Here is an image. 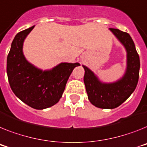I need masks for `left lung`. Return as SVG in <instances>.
<instances>
[{
  "label": "left lung",
  "instance_id": "obj_1",
  "mask_svg": "<svg viewBox=\"0 0 147 147\" xmlns=\"http://www.w3.org/2000/svg\"><path fill=\"white\" fill-rule=\"evenodd\" d=\"M125 47L127 53V66L125 74L113 83H103L87 66L84 69V82L87 96L91 104L99 108H117L130 96L137 87L139 78L140 58L135 45L129 34L119 29L109 28Z\"/></svg>",
  "mask_w": 147,
  "mask_h": 147
}]
</instances>
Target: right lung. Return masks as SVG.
<instances>
[{
	"label": "right lung",
	"mask_w": 147,
	"mask_h": 147,
	"mask_svg": "<svg viewBox=\"0 0 147 147\" xmlns=\"http://www.w3.org/2000/svg\"><path fill=\"white\" fill-rule=\"evenodd\" d=\"M34 26L19 32L7 56V72L13 92L30 107L42 110L51 107L62 97L66 82L78 63H61L50 70H42L26 60L23 43Z\"/></svg>",
	"instance_id": "add662e5"
}]
</instances>
